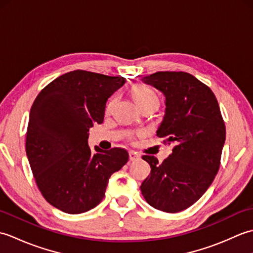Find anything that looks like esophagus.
Returning <instances> with one entry per match:
<instances>
[{
  "label": "esophagus",
  "instance_id": "obj_1",
  "mask_svg": "<svg viewBox=\"0 0 253 253\" xmlns=\"http://www.w3.org/2000/svg\"><path fill=\"white\" fill-rule=\"evenodd\" d=\"M140 159V155L139 154H137L136 152H133V151H129V160L130 161H137V160H139Z\"/></svg>",
  "mask_w": 253,
  "mask_h": 253
}]
</instances>
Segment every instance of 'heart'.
I'll return each mask as SVG.
<instances>
[{"label": "heart", "mask_w": 253, "mask_h": 253, "mask_svg": "<svg viewBox=\"0 0 253 253\" xmlns=\"http://www.w3.org/2000/svg\"><path fill=\"white\" fill-rule=\"evenodd\" d=\"M131 95L138 106H141L147 103H157L158 96L153 90L146 87L143 84H136L131 89Z\"/></svg>", "instance_id": "obj_1"}]
</instances>
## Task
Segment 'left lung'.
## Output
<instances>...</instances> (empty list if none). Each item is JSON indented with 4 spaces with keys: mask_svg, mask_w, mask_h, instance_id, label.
Instances as JSON below:
<instances>
[{
    "mask_svg": "<svg viewBox=\"0 0 253 253\" xmlns=\"http://www.w3.org/2000/svg\"><path fill=\"white\" fill-rule=\"evenodd\" d=\"M165 96V114L157 136L173 143L162 163L143 155L151 173L140 186L150 206L168 213L191 207L211 186L226 138L215 95L185 72H157L141 78Z\"/></svg>",
    "mask_w": 253,
    "mask_h": 253,
    "instance_id": "8db88e82",
    "label": "left lung"
}]
</instances>
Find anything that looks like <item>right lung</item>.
Returning a JSON list of instances; mask_svg holds the SVG:
<instances>
[{"instance_id": "1", "label": "right lung", "mask_w": 253, "mask_h": 253, "mask_svg": "<svg viewBox=\"0 0 253 253\" xmlns=\"http://www.w3.org/2000/svg\"><path fill=\"white\" fill-rule=\"evenodd\" d=\"M124 77L74 71L53 80L31 106L26 153L42 196L68 214L95 208L109 179L128 161L121 148L103 151L88 144L89 129L103 123L106 102Z\"/></svg>"}]
</instances>
